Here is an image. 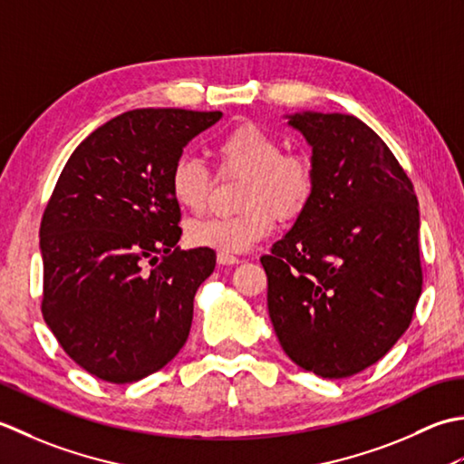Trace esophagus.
Listing matches in <instances>:
<instances>
[{
    "label": "esophagus",
    "instance_id": "34e87169",
    "mask_svg": "<svg viewBox=\"0 0 464 464\" xmlns=\"http://www.w3.org/2000/svg\"><path fill=\"white\" fill-rule=\"evenodd\" d=\"M216 260H218V264H222V266H232V264H238L240 258L232 256V254H222L218 252V256H216Z\"/></svg>",
    "mask_w": 464,
    "mask_h": 464
}]
</instances>
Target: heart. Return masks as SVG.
Here are the masks:
<instances>
[{
  "instance_id": "heart-1",
  "label": "heart",
  "mask_w": 464,
  "mask_h": 464,
  "mask_svg": "<svg viewBox=\"0 0 464 464\" xmlns=\"http://www.w3.org/2000/svg\"><path fill=\"white\" fill-rule=\"evenodd\" d=\"M222 174L244 176L238 206L228 218H204L186 226L194 248L242 254L268 238L276 224L295 220L306 210L316 186L314 162L308 154L282 152V141L252 121L234 126L216 144ZM212 190V176L194 158H178L169 172V194L188 212H200Z\"/></svg>"
}]
</instances>
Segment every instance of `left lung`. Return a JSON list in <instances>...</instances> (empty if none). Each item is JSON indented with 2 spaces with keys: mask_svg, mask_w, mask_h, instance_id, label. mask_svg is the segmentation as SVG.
<instances>
[{
  "mask_svg": "<svg viewBox=\"0 0 464 464\" xmlns=\"http://www.w3.org/2000/svg\"><path fill=\"white\" fill-rule=\"evenodd\" d=\"M316 186L260 262L280 346L304 371L346 378L391 351L422 290L419 202L389 146L348 113H292Z\"/></svg>",
  "mask_w": 464,
  "mask_h": 464,
  "instance_id": "1",
  "label": "left lung"
}]
</instances>
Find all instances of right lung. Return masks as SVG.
<instances>
[{
  "mask_svg": "<svg viewBox=\"0 0 464 464\" xmlns=\"http://www.w3.org/2000/svg\"><path fill=\"white\" fill-rule=\"evenodd\" d=\"M220 118L131 110L93 130L62 169L40 226L42 314L65 354L102 381H141L190 334L196 290L216 254L179 250L169 172Z\"/></svg>",
  "mask_w": 464,
  "mask_h": 464,
  "instance_id": "1",
  "label": "right lung"
}]
</instances>
